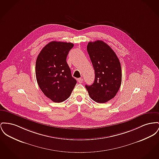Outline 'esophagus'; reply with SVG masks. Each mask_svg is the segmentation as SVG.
<instances>
[{
    "instance_id": "obj_1",
    "label": "esophagus",
    "mask_w": 159,
    "mask_h": 159,
    "mask_svg": "<svg viewBox=\"0 0 159 159\" xmlns=\"http://www.w3.org/2000/svg\"><path fill=\"white\" fill-rule=\"evenodd\" d=\"M77 81H78L79 83L82 84V83L83 82V81H84V79H83L82 78H79V79H77Z\"/></svg>"
}]
</instances>
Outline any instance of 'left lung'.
Wrapping results in <instances>:
<instances>
[{
  "instance_id": "1",
  "label": "left lung",
  "mask_w": 159,
  "mask_h": 159,
  "mask_svg": "<svg viewBox=\"0 0 159 159\" xmlns=\"http://www.w3.org/2000/svg\"><path fill=\"white\" fill-rule=\"evenodd\" d=\"M87 51L95 71L94 82L85 87L94 102L104 103L114 98L121 86V67L118 57L101 40L89 42Z\"/></svg>"
}]
</instances>
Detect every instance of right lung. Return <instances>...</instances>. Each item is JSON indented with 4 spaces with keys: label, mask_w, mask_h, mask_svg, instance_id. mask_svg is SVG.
I'll return each mask as SVG.
<instances>
[{
    "label": "right lung",
    "mask_w": 159,
    "mask_h": 159,
    "mask_svg": "<svg viewBox=\"0 0 159 159\" xmlns=\"http://www.w3.org/2000/svg\"><path fill=\"white\" fill-rule=\"evenodd\" d=\"M73 46L71 43L52 41L38 56L35 66L38 84L44 94L53 102L66 100L77 84L66 60Z\"/></svg>",
    "instance_id": "1"
}]
</instances>
